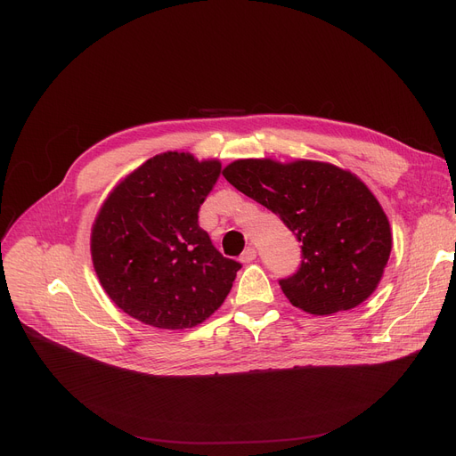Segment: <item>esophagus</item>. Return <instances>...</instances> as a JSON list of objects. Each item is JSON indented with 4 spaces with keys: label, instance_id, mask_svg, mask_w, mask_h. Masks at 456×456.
Listing matches in <instances>:
<instances>
[{
    "label": "esophagus",
    "instance_id": "esophagus-1",
    "mask_svg": "<svg viewBox=\"0 0 456 456\" xmlns=\"http://www.w3.org/2000/svg\"><path fill=\"white\" fill-rule=\"evenodd\" d=\"M255 258H256V251H255V248H251V246L246 248L244 253L240 255V260L244 262V265H246V262H253Z\"/></svg>",
    "mask_w": 456,
    "mask_h": 456
}]
</instances>
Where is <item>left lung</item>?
Instances as JSON below:
<instances>
[{
	"instance_id": "obj_1",
	"label": "left lung",
	"mask_w": 456,
	"mask_h": 456,
	"mask_svg": "<svg viewBox=\"0 0 456 456\" xmlns=\"http://www.w3.org/2000/svg\"><path fill=\"white\" fill-rule=\"evenodd\" d=\"M224 177L275 212L303 244L299 270L279 281L294 306L330 316L375 292L390 258L392 231L354 174L318 160L242 159L225 166Z\"/></svg>"
}]
</instances>
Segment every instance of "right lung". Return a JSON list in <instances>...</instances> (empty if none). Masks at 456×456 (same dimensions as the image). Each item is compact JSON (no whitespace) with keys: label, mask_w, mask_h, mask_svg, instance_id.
Returning a JSON list of instances; mask_svg holds the SVG:
<instances>
[{"label":"right lung","mask_w":456,"mask_h":456,"mask_svg":"<svg viewBox=\"0 0 456 456\" xmlns=\"http://www.w3.org/2000/svg\"><path fill=\"white\" fill-rule=\"evenodd\" d=\"M218 160L155 155L119 181L95 216L94 270L109 297L157 329H190L222 306L240 262L225 258L198 224L220 177Z\"/></svg>","instance_id":"right-lung-1"}]
</instances>
